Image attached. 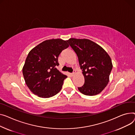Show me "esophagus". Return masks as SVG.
Instances as JSON below:
<instances>
[{"label": "esophagus", "instance_id": "34e87169", "mask_svg": "<svg viewBox=\"0 0 135 135\" xmlns=\"http://www.w3.org/2000/svg\"><path fill=\"white\" fill-rule=\"evenodd\" d=\"M75 72H76V70H75V69H74V70H73V72L71 74V76H74V75H75Z\"/></svg>", "mask_w": 135, "mask_h": 135}]
</instances>
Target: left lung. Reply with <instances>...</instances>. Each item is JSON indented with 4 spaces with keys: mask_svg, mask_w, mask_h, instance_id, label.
I'll return each instance as SVG.
<instances>
[{
    "mask_svg": "<svg viewBox=\"0 0 135 135\" xmlns=\"http://www.w3.org/2000/svg\"><path fill=\"white\" fill-rule=\"evenodd\" d=\"M76 52L85 78L79 91L86 95L100 93L108 84L112 69L111 59L99 45L88 39L71 38L67 41Z\"/></svg>",
    "mask_w": 135,
    "mask_h": 135,
    "instance_id": "1",
    "label": "left lung"
}]
</instances>
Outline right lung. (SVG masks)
Wrapping results in <instances>:
<instances>
[{
    "mask_svg": "<svg viewBox=\"0 0 135 135\" xmlns=\"http://www.w3.org/2000/svg\"><path fill=\"white\" fill-rule=\"evenodd\" d=\"M69 45L67 41L51 39L44 41L29 52L23 68L25 83L30 90L41 98L57 94L67 77L56 68L58 57Z\"/></svg>",
    "mask_w": 135,
    "mask_h": 135,
    "instance_id": "obj_1",
    "label": "right lung"
}]
</instances>
